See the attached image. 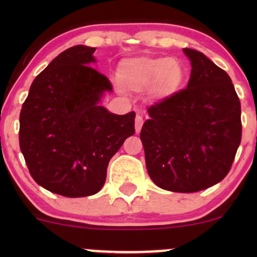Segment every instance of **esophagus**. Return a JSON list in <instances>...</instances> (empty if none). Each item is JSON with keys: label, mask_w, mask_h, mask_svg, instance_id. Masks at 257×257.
<instances>
[{"label": "esophagus", "mask_w": 257, "mask_h": 257, "mask_svg": "<svg viewBox=\"0 0 257 257\" xmlns=\"http://www.w3.org/2000/svg\"><path fill=\"white\" fill-rule=\"evenodd\" d=\"M144 124V118L140 113H137V117H135V132L140 133L141 128H143Z\"/></svg>", "instance_id": "obj_1"}]
</instances>
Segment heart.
<instances>
[{"label": "heart", "instance_id": "1", "mask_svg": "<svg viewBox=\"0 0 257 257\" xmlns=\"http://www.w3.org/2000/svg\"><path fill=\"white\" fill-rule=\"evenodd\" d=\"M118 79L128 89L144 90L147 88L152 99L166 100L182 88L186 69L175 58L145 55L123 60L118 67Z\"/></svg>", "mask_w": 257, "mask_h": 257}]
</instances>
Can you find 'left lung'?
Masks as SVG:
<instances>
[{
  "label": "left lung",
  "instance_id": "8db88e82",
  "mask_svg": "<svg viewBox=\"0 0 257 257\" xmlns=\"http://www.w3.org/2000/svg\"><path fill=\"white\" fill-rule=\"evenodd\" d=\"M191 60L187 88L147 108L140 133L146 168L158 187L198 192L231 169L241 140L240 101L226 71L203 53Z\"/></svg>",
  "mask_w": 257,
  "mask_h": 257
}]
</instances>
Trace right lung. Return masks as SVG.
<instances>
[{"mask_svg": "<svg viewBox=\"0 0 257 257\" xmlns=\"http://www.w3.org/2000/svg\"><path fill=\"white\" fill-rule=\"evenodd\" d=\"M94 52L75 46L53 59L20 111L19 145L32 179L72 198L101 190L112 156L135 133L134 111L119 116L98 105L112 85L89 66Z\"/></svg>", "mask_w": 257, "mask_h": 257, "instance_id": "1", "label": "right lung"}]
</instances>
